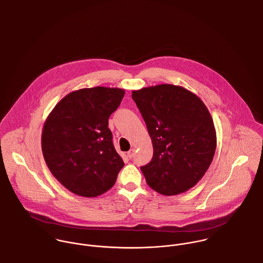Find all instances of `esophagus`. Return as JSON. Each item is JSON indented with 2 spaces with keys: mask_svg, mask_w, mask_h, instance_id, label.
<instances>
[{
  "mask_svg": "<svg viewBox=\"0 0 263 263\" xmlns=\"http://www.w3.org/2000/svg\"><path fill=\"white\" fill-rule=\"evenodd\" d=\"M134 155H135V149H134V148L130 149V151L127 153V156H128L129 159H132V158L134 157Z\"/></svg>",
  "mask_w": 263,
  "mask_h": 263,
  "instance_id": "esophagus-1",
  "label": "esophagus"
}]
</instances>
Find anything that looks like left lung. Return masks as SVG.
<instances>
[{"label":"left lung","mask_w":263,"mask_h":263,"mask_svg":"<svg viewBox=\"0 0 263 263\" xmlns=\"http://www.w3.org/2000/svg\"><path fill=\"white\" fill-rule=\"evenodd\" d=\"M154 146L140 169L159 194L175 196L195 186L212 163L216 132L204 102L191 91L162 84L132 92Z\"/></svg>","instance_id":"left-lung-1"}]
</instances>
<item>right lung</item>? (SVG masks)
Instances as JSON below:
<instances>
[{
  "mask_svg": "<svg viewBox=\"0 0 263 263\" xmlns=\"http://www.w3.org/2000/svg\"><path fill=\"white\" fill-rule=\"evenodd\" d=\"M125 91L94 87L73 91L48 116L42 152L54 177L71 193L93 198L111 189L124 167L112 143L108 118Z\"/></svg>",
  "mask_w": 263,
  "mask_h": 263,
  "instance_id": "right-lung-1",
  "label": "right lung"
}]
</instances>
